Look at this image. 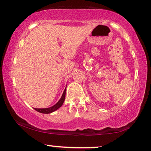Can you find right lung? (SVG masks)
Returning <instances> with one entry per match:
<instances>
[{"label":"right lung","mask_w":151,"mask_h":151,"mask_svg":"<svg viewBox=\"0 0 151 151\" xmlns=\"http://www.w3.org/2000/svg\"><path fill=\"white\" fill-rule=\"evenodd\" d=\"M65 93H66V89H65L64 92H63V96H62L61 99H60V101H58L55 105H53V106L50 107V108H42V109L35 108V110L36 111L41 112V113H44V114H48V113H50V112L55 111V110H58V108H60L62 105H63V103H64L65 99Z\"/></svg>","instance_id":"obj_1"}]
</instances>
